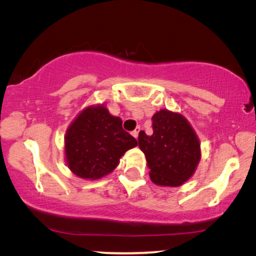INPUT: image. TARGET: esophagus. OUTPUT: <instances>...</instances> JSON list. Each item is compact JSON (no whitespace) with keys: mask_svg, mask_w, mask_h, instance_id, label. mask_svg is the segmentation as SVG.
Wrapping results in <instances>:
<instances>
[{"mask_svg":"<svg viewBox=\"0 0 256 256\" xmlns=\"http://www.w3.org/2000/svg\"><path fill=\"white\" fill-rule=\"evenodd\" d=\"M140 130H141V128H140V127H138V128H136V129H135V130H134V132H132V136H134V138H138V132H140Z\"/></svg>","mask_w":256,"mask_h":256,"instance_id":"34e87169","label":"esophagus"}]
</instances>
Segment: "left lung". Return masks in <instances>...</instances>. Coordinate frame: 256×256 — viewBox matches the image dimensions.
Segmentation results:
<instances>
[{"mask_svg":"<svg viewBox=\"0 0 256 256\" xmlns=\"http://www.w3.org/2000/svg\"><path fill=\"white\" fill-rule=\"evenodd\" d=\"M152 135L138 134L150 178L163 186H180L194 174L200 158V144L194 129L180 114L162 110L154 115Z\"/></svg>","mask_w":256,"mask_h":256,"instance_id":"8db88e82","label":"left lung"}]
</instances>
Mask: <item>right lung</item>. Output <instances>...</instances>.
Masks as SVG:
<instances>
[{
  "mask_svg": "<svg viewBox=\"0 0 256 256\" xmlns=\"http://www.w3.org/2000/svg\"><path fill=\"white\" fill-rule=\"evenodd\" d=\"M136 138L124 130L120 118L112 116L102 106L88 107L70 126L65 136V155L73 174L98 180L118 166Z\"/></svg>",
  "mask_w": 256,
  "mask_h": 256,
  "instance_id": "right-lung-1",
  "label": "right lung"
}]
</instances>
